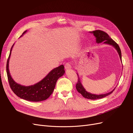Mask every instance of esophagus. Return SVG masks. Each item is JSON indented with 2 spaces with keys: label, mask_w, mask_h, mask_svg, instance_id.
<instances>
[{
  "label": "esophagus",
  "mask_w": 133,
  "mask_h": 133,
  "mask_svg": "<svg viewBox=\"0 0 133 133\" xmlns=\"http://www.w3.org/2000/svg\"><path fill=\"white\" fill-rule=\"evenodd\" d=\"M65 68L66 69V70H70V69H71L72 66H71V65L70 64V62L66 63L65 65Z\"/></svg>",
  "instance_id": "esophagus-1"
}]
</instances>
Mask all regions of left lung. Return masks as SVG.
I'll return each mask as SVG.
<instances>
[{"label": "left lung", "instance_id": "1", "mask_svg": "<svg viewBox=\"0 0 133 133\" xmlns=\"http://www.w3.org/2000/svg\"><path fill=\"white\" fill-rule=\"evenodd\" d=\"M90 33H92L94 34V35L96 37V42L97 43H101L103 42V43L105 44H108L109 45H112L113 47L116 49L117 51V52L118 53L119 56L120 57V60L122 62V56H121V51L119 48V45L115 42L114 40L110 37V36L108 35V34L105 32L104 31L99 30H97L94 31H90ZM77 76L78 77V82L76 84V89L78 91V92L82 95L84 98L87 99H101L102 98L105 97L106 96L110 95L112 94L113 91L115 90V88L113 90H112L111 92H109V93L105 94H102V95H95V94H92L90 93V92H88V91H86L85 88H84V86H83L82 82H81V80L80 79V78L79 77V75L78 73Z\"/></svg>", "mask_w": 133, "mask_h": 133}]
</instances>
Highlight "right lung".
Listing matches in <instances>:
<instances>
[{"label":"right lung","instance_id":"right-lung-1","mask_svg":"<svg viewBox=\"0 0 133 133\" xmlns=\"http://www.w3.org/2000/svg\"><path fill=\"white\" fill-rule=\"evenodd\" d=\"M27 30L22 35H23ZM11 48L6 63V72L10 88L17 96L22 99L31 102H40L47 99L53 93L57 80L64 74V66L63 65L54 68L42 80L30 86L21 85L15 82L11 77L9 71V60L13 46Z\"/></svg>","mask_w":133,"mask_h":133}]
</instances>
